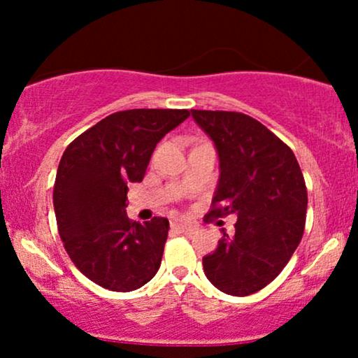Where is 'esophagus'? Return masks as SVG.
Instances as JSON below:
<instances>
[{
	"label": "esophagus",
	"instance_id": "esophagus-1",
	"mask_svg": "<svg viewBox=\"0 0 358 358\" xmlns=\"http://www.w3.org/2000/svg\"><path fill=\"white\" fill-rule=\"evenodd\" d=\"M171 227L178 229V231L183 232V234H193V232L199 231V227H196L195 224H190V222H185V220H180V219L173 220Z\"/></svg>",
	"mask_w": 358,
	"mask_h": 358
}]
</instances>
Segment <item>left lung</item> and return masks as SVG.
<instances>
[{"label": "left lung", "mask_w": 358, "mask_h": 358, "mask_svg": "<svg viewBox=\"0 0 358 358\" xmlns=\"http://www.w3.org/2000/svg\"><path fill=\"white\" fill-rule=\"evenodd\" d=\"M192 117L215 145L220 176L207 217L236 215V234L205 256V276L222 293L248 296L287 264L305 231L308 193L291 148L254 117L196 110Z\"/></svg>", "instance_id": "1"}]
</instances>
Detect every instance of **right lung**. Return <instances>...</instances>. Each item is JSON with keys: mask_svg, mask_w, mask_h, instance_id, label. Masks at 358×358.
<instances>
[{"mask_svg": "<svg viewBox=\"0 0 358 358\" xmlns=\"http://www.w3.org/2000/svg\"><path fill=\"white\" fill-rule=\"evenodd\" d=\"M190 116L187 109L119 110L64 151L53 187L57 227L84 276L110 291H134L162 264L170 222L127 219V185L145 178L156 145Z\"/></svg>", "mask_w": 358, "mask_h": 358, "instance_id": "1", "label": "right lung"}]
</instances>
